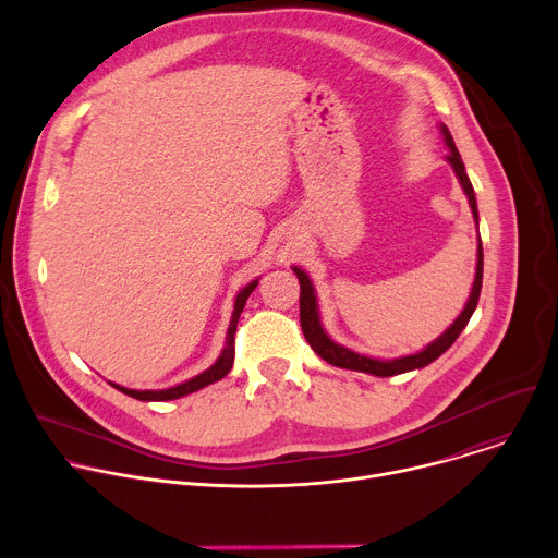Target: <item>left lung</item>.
I'll return each mask as SVG.
<instances>
[{
  "mask_svg": "<svg viewBox=\"0 0 558 558\" xmlns=\"http://www.w3.org/2000/svg\"><path fill=\"white\" fill-rule=\"evenodd\" d=\"M441 134L446 138V145L450 147L448 151V163L452 166L465 196H468V203H470V209H472V216L474 220L480 218V211H476V201H474V190H472V183L470 179L465 177V168H463V161L461 156L454 147V141L448 132L446 125H441ZM298 280H300V327H302V333L306 338V342L311 344V349L320 355L325 362L333 364V366H340V368H349V371H362V373H371V375H377V377H390V375H400V373H407V371H415V368H424L426 364L435 362L444 351H448L452 347V342L459 338V333L465 329L468 320L472 317L474 308H476V302H480V295H482V280H484V247H482V238H480V250H476V274H474V284H472V291H470V298L465 302V308L461 311V315L457 317V320L448 327L446 333H441L433 344H428L424 351L415 353V355H407V357H397V360H373V357H366V355H360V353H353L340 344H336L323 329L320 325V317H317V302H315V293H313V284L308 280V276L293 267Z\"/></svg>",
  "mask_w": 558,
  "mask_h": 558,
  "instance_id": "1",
  "label": "left lung"
}]
</instances>
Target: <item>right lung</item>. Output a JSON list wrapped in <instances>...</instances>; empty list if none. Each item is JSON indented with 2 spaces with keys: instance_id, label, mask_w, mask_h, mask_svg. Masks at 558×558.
Listing matches in <instances>:
<instances>
[{
  "instance_id": "right-lung-1",
  "label": "right lung",
  "mask_w": 558,
  "mask_h": 558,
  "mask_svg": "<svg viewBox=\"0 0 558 558\" xmlns=\"http://www.w3.org/2000/svg\"><path fill=\"white\" fill-rule=\"evenodd\" d=\"M258 280L250 282L241 293L235 295V304H233V315H231V323H229V329H227V342H225V349L220 353V357L216 360L214 366H209L205 373L179 384V386H172V388H166V390H132V388H123V386H117L112 384L117 390L134 397V400H141V402H168V400H179V397L183 395H190L194 390H201L205 388L207 384H214L218 379H222L231 366H233V355H235V347H233V336H235V327H238V317H241L243 308H245V302L247 298L252 295V291L256 289Z\"/></svg>"
}]
</instances>
